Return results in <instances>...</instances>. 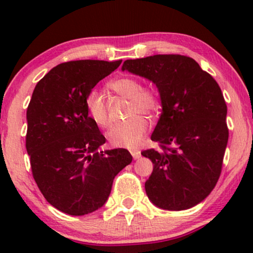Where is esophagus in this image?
Listing matches in <instances>:
<instances>
[{
	"mask_svg": "<svg viewBox=\"0 0 253 253\" xmlns=\"http://www.w3.org/2000/svg\"><path fill=\"white\" fill-rule=\"evenodd\" d=\"M130 153H132V156H133V158L134 159H139L141 157V153H140V151L139 150H133V151H130Z\"/></svg>",
	"mask_w": 253,
	"mask_h": 253,
	"instance_id": "1",
	"label": "esophagus"
}]
</instances>
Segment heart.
Returning <instances> with one entry per match:
<instances>
[{"instance_id":"heart-1","label":"heart","mask_w":253,"mask_h":253,"mask_svg":"<svg viewBox=\"0 0 253 253\" xmlns=\"http://www.w3.org/2000/svg\"><path fill=\"white\" fill-rule=\"evenodd\" d=\"M110 88L120 96L128 98L130 106L128 121L113 126L107 132V139L113 146L135 147L144 139L149 130L150 123L144 114L153 115L161 109L159 94L152 88H144L143 82L135 77H120L110 83ZM85 107L89 118L96 126H109V114L103 94L97 89L90 90L85 98Z\"/></svg>"}]
</instances>
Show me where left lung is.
I'll return each mask as SVG.
<instances>
[{
	"instance_id": "8db88e82",
	"label": "left lung",
	"mask_w": 253,
	"mask_h": 253,
	"mask_svg": "<svg viewBox=\"0 0 253 253\" xmlns=\"http://www.w3.org/2000/svg\"><path fill=\"white\" fill-rule=\"evenodd\" d=\"M123 71L156 84L162 114L151 140L162 150L141 155L153 171L145 190L167 211H184L211 194L221 173L228 141L227 106L216 81L193 58L156 54L124 62Z\"/></svg>"
}]
</instances>
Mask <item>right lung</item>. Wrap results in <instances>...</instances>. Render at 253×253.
Segmentation results:
<instances>
[{
	"mask_svg": "<svg viewBox=\"0 0 253 253\" xmlns=\"http://www.w3.org/2000/svg\"><path fill=\"white\" fill-rule=\"evenodd\" d=\"M121 60L62 63L37 83L27 108L26 149L43 197L69 215H85L108 200L114 177L132 162L126 149L101 151L106 138L85 98Z\"/></svg>",
	"mask_w": 253,
	"mask_h": 253,
	"instance_id": "add662e5",
	"label": "right lung"
}]
</instances>
